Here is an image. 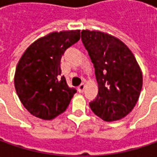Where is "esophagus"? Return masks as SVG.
Here are the masks:
<instances>
[{
	"mask_svg": "<svg viewBox=\"0 0 157 157\" xmlns=\"http://www.w3.org/2000/svg\"><path fill=\"white\" fill-rule=\"evenodd\" d=\"M84 89H85V84H81L78 87V93H83L84 92Z\"/></svg>",
	"mask_w": 157,
	"mask_h": 157,
	"instance_id": "1",
	"label": "esophagus"
}]
</instances>
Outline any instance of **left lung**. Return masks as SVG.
<instances>
[{
    "instance_id": "left-lung-1",
    "label": "left lung",
    "mask_w": 157,
    "mask_h": 157,
    "mask_svg": "<svg viewBox=\"0 0 157 157\" xmlns=\"http://www.w3.org/2000/svg\"><path fill=\"white\" fill-rule=\"evenodd\" d=\"M81 39L94 63L99 91L89 103L105 121L121 120L138 101L142 73L136 57L120 39L100 31L82 30Z\"/></svg>"
}]
</instances>
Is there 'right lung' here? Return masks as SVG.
Returning a JSON list of instances; mask_svg holds the SVG:
<instances>
[{
  "label": "right lung",
  "instance_id": "obj_1",
  "mask_svg": "<svg viewBox=\"0 0 157 157\" xmlns=\"http://www.w3.org/2000/svg\"><path fill=\"white\" fill-rule=\"evenodd\" d=\"M80 38V30L52 32L35 41L17 63L16 94L32 115L52 120L66 110L76 89L68 86L61 75L64 52Z\"/></svg>",
  "mask_w": 157,
  "mask_h": 157
}]
</instances>
